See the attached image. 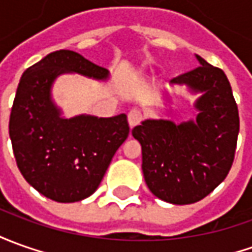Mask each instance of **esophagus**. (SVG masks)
Returning <instances> with one entry per match:
<instances>
[{"label": "esophagus", "mask_w": 252, "mask_h": 252, "mask_svg": "<svg viewBox=\"0 0 252 252\" xmlns=\"http://www.w3.org/2000/svg\"><path fill=\"white\" fill-rule=\"evenodd\" d=\"M143 119H144L143 111L138 108H133L129 112V115H127V121H129V125L131 126V127H133V126H137V125H140Z\"/></svg>", "instance_id": "obj_1"}]
</instances>
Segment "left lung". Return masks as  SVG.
I'll list each match as a JSON object with an SVG mask.
<instances>
[{"label":"left lung","instance_id":"8db88e82","mask_svg":"<svg viewBox=\"0 0 252 252\" xmlns=\"http://www.w3.org/2000/svg\"><path fill=\"white\" fill-rule=\"evenodd\" d=\"M200 65L170 83L202 92L196 121H144L133 129L143 148V173L149 190L173 204L199 202L221 184L235 159L239 109L221 68L196 56Z\"/></svg>","mask_w":252,"mask_h":252}]
</instances>
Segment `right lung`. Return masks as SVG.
I'll return each instance as SVG.
<instances>
[{
	"label": "right lung",
	"instance_id": "obj_1",
	"mask_svg": "<svg viewBox=\"0 0 252 252\" xmlns=\"http://www.w3.org/2000/svg\"><path fill=\"white\" fill-rule=\"evenodd\" d=\"M63 72L107 79L108 70L72 50L52 52L24 71L9 118V137L24 180L59 203L89 197L98 188L118 148L129 136L125 114L64 119L50 100Z\"/></svg>",
	"mask_w": 252,
	"mask_h": 252
}]
</instances>
